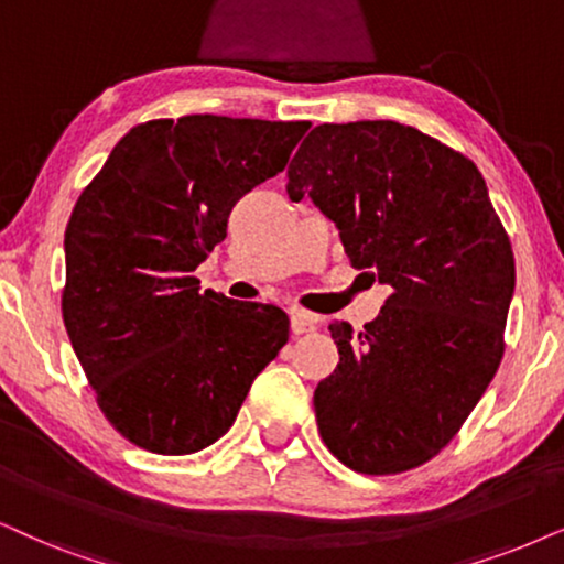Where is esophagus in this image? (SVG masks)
Masks as SVG:
<instances>
[{"instance_id":"34e87169","label":"esophagus","mask_w":564,"mask_h":564,"mask_svg":"<svg viewBox=\"0 0 564 564\" xmlns=\"http://www.w3.org/2000/svg\"><path fill=\"white\" fill-rule=\"evenodd\" d=\"M317 325H319V317L310 315V312H304V310L291 312V333H294V335H304V333L317 330Z\"/></svg>"}]
</instances>
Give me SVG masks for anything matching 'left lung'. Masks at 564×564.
<instances>
[{"instance_id": "obj_1", "label": "left lung", "mask_w": 564, "mask_h": 564, "mask_svg": "<svg viewBox=\"0 0 564 564\" xmlns=\"http://www.w3.org/2000/svg\"><path fill=\"white\" fill-rule=\"evenodd\" d=\"M338 226L348 260L393 286L315 390L319 437L351 471L403 474L451 442L505 354L516 258L487 184L466 155L413 127L319 124L289 163Z\"/></svg>"}]
</instances>
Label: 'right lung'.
Here are the masks:
<instances>
[{"label":"right lung","mask_w":564,"mask_h":564,"mask_svg":"<svg viewBox=\"0 0 564 564\" xmlns=\"http://www.w3.org/2000/svg\"><path fill=\"white\" fill-rule=\"evenodd\" d=\"M310 122L192 113L132 127L77 197L62 317L98 409L132 445L189 455L224 437L289 340L278 306L203 291L195 268L239 197Z\"/></svg>","instance_id":"add662e5"}]
</instances>
